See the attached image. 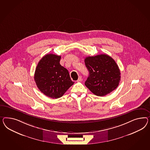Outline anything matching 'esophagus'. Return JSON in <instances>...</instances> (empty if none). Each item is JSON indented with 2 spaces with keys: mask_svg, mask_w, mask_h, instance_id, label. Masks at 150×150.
<instances>
[{
  "mask_svg": "<svg viewBox=\"0 0 150 150\" xmlns=\"http://www.w3.org/2000/svg\"><path fill=\"white\" fill-rule=\"evenodd\" d=\"M82 77H81V76H80L79 77V79H78V80H77V82H80V81H82Z\"/></svg>",
  "mask_w": 150,
  "mask_h": 150,
  "instance_id": "obj_1",
  "label": "esophagus"
}]
</instances>
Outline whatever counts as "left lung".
Instances as JSON below:
<instances>
[{"label": "left lung", "instance_id": "left-lung-1", "mask_svg": "<svg viewBox=\"0 0 150 150\" xmlns=\"http://www.w3.org/2000/svg\"><path fill=\"white\" fill-rule=\"evenodd\" d=\"M85 63L89 71L85 85L94 94L103 97L117 87L121 73L111 57L105 54L87 57Z\"/></svg>", "mask_w": 150, "mask_h": 150}]
</instances>
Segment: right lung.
<instances>
[{
    "mask_svg": "<svg viewBox=\"0 0 150 150\" xmlns=\"http://www.w3.org/2000/svg\"><path fill=\"white\" fill-rule=\"evenodd\" d=\"M61 58L53 54L45 55L38 63L34 74L38 88L53 99L62 97L74 83L68 70L60 64Z\"/></svg>",
    "mask_w": 150,
    "mask_h": 150,
    "instance_id": "add662e5",
    "label": "right lung"
}]
</instances>
